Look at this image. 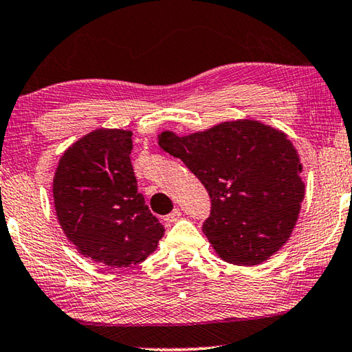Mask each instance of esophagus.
I'll list each match as a JSON object with an SVG mask.
<instances>
[{"instance_id":"obj_1","label":"esophagus","mask_w":352,"mask_h":352,"mask_svg":"<svg viewBox=\"0 0 352 352\" xmlns=\"http://www.w3.org/2000/svg\"><path fill=\"white\" fill-rule=\"evenodd\" d=\"M181 214H182V211H181L179 208H175V210L171 211L170 214H166V216H165V223H166L168 226L173 224V223H176V221H179Z\"/></svg>"}]
</instances>
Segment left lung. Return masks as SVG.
Wrapping results in <instances>:
<instances>
[{
    "mask_svg": "<svg viewBox=\"0 0 352 352\" xmlns=\"http://www.w3.org/2000/svg\"><path fill=\"white\" fill-rule=\"evenodd\" d=\"M158 141L208 192L211 210L204 232L224 261L254 266L287 242L305 199V182L285 134L239 120L184 138L165 131Z\"/></svg>",
    "mask_w": 352,
    "mask_h": 352,
    "instance_id": "obj_1",
    "label": "left lung"
}]
</instances>
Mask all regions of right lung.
Returning a JSON list of instances; mask_svg holds the SVG:
<instances>
[{
    "instance_id": "1",
    "label": "right lung",
    "mask_w": 352,
    "mask_h": 352,
    "mask_svg": "<svg viewBox=\"0 0 352 352\" xmlns=\"http://www.w3.org/2000/svg\"><path fill=\"white\" fill-rule=\"evenodd\" d=\"M131 136L123 129L86 134L60 157L52 187L67 239L109 267L144 261L165 234L138 192Z\"/></svg>"
}]
</instances>
